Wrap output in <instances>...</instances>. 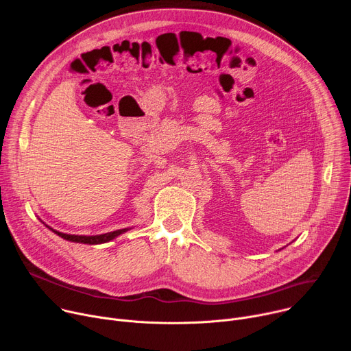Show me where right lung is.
<instances>
[{
  "label": "right lung",
  "instance_id": "add662e5",
  "mask_svg": "<svg viewBox=\"0 0 351 351\" xmlns=\"http://www.w3.org/2000/svg\"><path fill=\"white\" fill-rule=\"evenodd\" d=\"M44 223V222H43ZM49 230H53L56 234H58L60 237L65 239V240H69V241H73V243H83V244H101V243H108L111 241L112 239L118 237L119 234L128 232L129 229H118V230H114V232H108V233H104V234H95V236H83V234H68V233H62V232H58L53 228H49L48 225H45Z\"/></svg>",
  "mask_w": 351,
  "mask_h": 351
}]
</instances>
